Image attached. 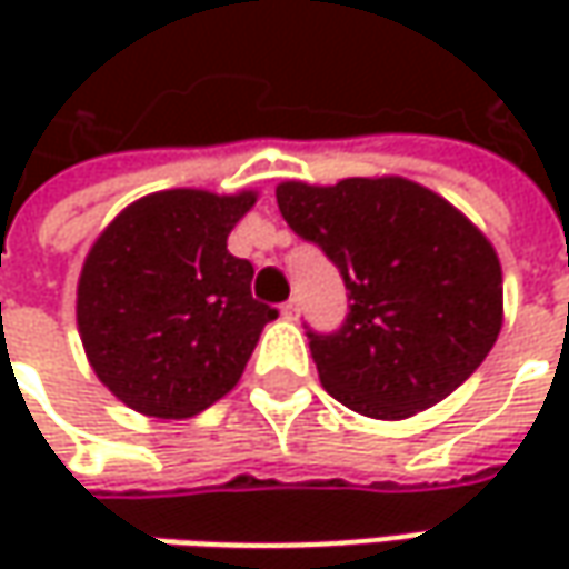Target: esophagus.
<instances>
[{"mask_svg": "<svg viewBox=\"0 0 569 569\" xmlns=\"http://www.w3.org/2000/svg\"><path fill=\"white\" fill-rule=\"evenodd\" d=\"M297 310H300V307H297L295 297H291L288 303H281V317H284V319H297Z\"/></svg>", "mask_w": 569, "mask_h": 569, "instance_id": "1", "label": "esophagus"}]
</instances>
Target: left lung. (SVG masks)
<instances>
[{
	"label": "left lung",
	"instance_id": "1",
	"mask_svg": "<svg viewBox=\"0 0 569 569\" xmlns=\"http://www.w3.org/2000/svg\"><path fill=\"white\" fill-rule=\"evenodd\" d=\"M274 199L348 291L336 332L303 326L332 399L399 421L481 367L500 332L503 278L491 243L447 199L399 177L281 183Z\"/></svg>",
	"mask_w": 569,
	"mask_h": 569
}]
</instances>
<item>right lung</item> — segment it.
I'll use <instances>...</instances> for the list:
<instances>
[{
  "mask_svg": "<svg viewBox=\"0 0 569 569\" xmlns=\"http://www.w3.org/2000/svg\"><path fill=\"white\" fill-rule=\"evenodd\" d=\"M252 192L167 189L129 206L91 247L78 281V332L100 382L151 418H192L228 396L266 322L250 259L228 233Z\"/></svg>",
  "mask_w": 569,
  "mask_h": 569,
  "instance_id": "right-lung-1",
  "label": "right lung"
}]
</instances>
